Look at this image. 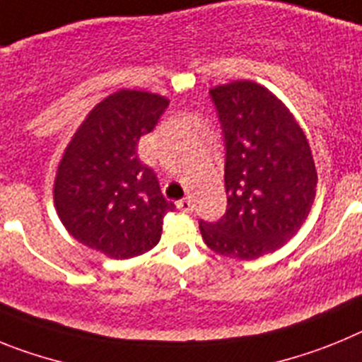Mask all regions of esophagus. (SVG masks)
Instances as JSON below:
<instances>
[{"label":"esophagus","instance_id":"obj_1","mask_svg":"<svg viewBox=\"0 0 362 362\" xmlns=\"http://www.w3.org/2000/svg\"><path fill=\"white\" fill-rule=\"evenodd\" d=\"M177 209L181 210V212H192V209H194V204H192V201L188 199H181V201H177Z\"/></svg>","mask_w":362,"mask_h":362}]
</instances>
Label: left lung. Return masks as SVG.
I'll list each match as a JSON object with an SVG mask.
<instances>
[{
	"mask_svg": "<svg viewBox=\"0 0 362 362\" xmlns=\"http://www.w3.org/2000/svg\"><path fill=\"white\" fill-rule=\"evenodd\" d=\"M225 134L226 214L199 221L216 254L252 261L290 241L312 210L317 170L305 132L286 105L248 79L210 90Z\"/></svg>",
	"mask_w": 362,
	"mask_h": 362,
	"instance_id": "8db88e82",
	"label": "left lung"
}]
</instances>
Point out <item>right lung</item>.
<instances>
[{"instance_id": "add662e5", "label": "right lung", "mask_w": 362, "mask_h": 362, "mask_svg": "<svg viewBox=\"0 0 362 362\" xmlns=\"http://www.w3.org/2000/svg\"><path fill=\"white\" fill-rule=\"evenodd\" d=\"M168 107L159 94L121 88L92 108L66 145L54 179V206L81 245L110 259L152 250L174 210L137 156Z\"/></svg>"}]
</instances>
